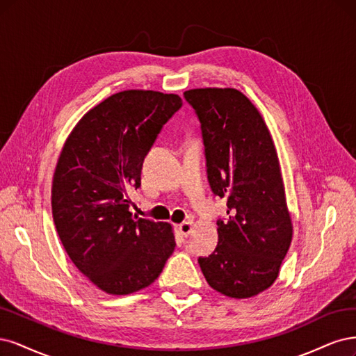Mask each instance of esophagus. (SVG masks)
<instances>
[{
    "instance_id": "1",
    "label": "esophagus",
    "mask_w": 356,
    "mask_h": 356,
    "mask_svg": "<svg viewBox=\"0 0 356 356\" xmlns=\"http://www.w3.org/2000/svg\"><path fill=\"white\" fill-rule=\"evenodd\" d=\"M192 227H193V223L191 220L188 222H183L179 225V232L183 235V236H188L191 232H192Z\"/></svg>"
}]
</instances>
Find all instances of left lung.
<instances>
[{
    "instance_id": "obj_1",
    "label": "left lung",
    "mask_w": 356,
    "mask_h": 356,
    "mask_svg": "<svg viewBox=\"0 0 356 356\" xmlns=\"http://www.w3.org/2000/svg\"><path fill=\"white\" fill-rule=\"evenodd\" d=\"M197 112L213 192L226 198L219 244L200 266L213 290L250 299L268 290L290 248L293 222L277 147L259 109L236 88L186 90Z\"/></svg>"
}]
</instances>
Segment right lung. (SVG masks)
<instances>
[{
  "mask_svg": "<svg viewBox=\"0 0 356 356\" xmlns=\"http://www.w3.org/2000/svg\"><path fill=\"white\" fill-rule=\"evenodd\" d=\"M180 106L177 95L118 91L84 113L57 158V235L76 269L108 294L151 285L175 251L171 225L133 216L127 191L140 186L145 155Z\"/></svg>",
  "mask_w": 356,
  "mask_h": 356,
  "instance_id": "right-lung-1",
  "label": "right lung"
}]
</instances>
